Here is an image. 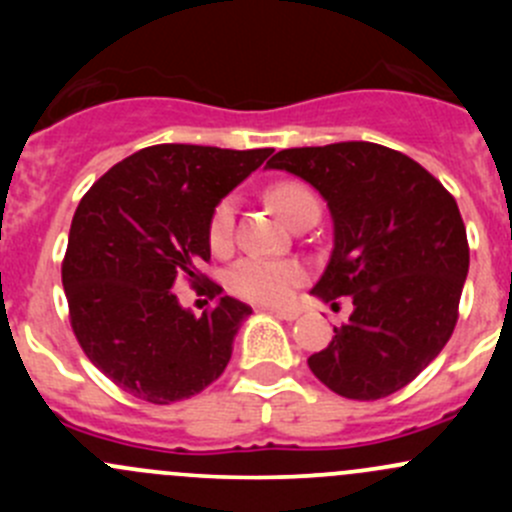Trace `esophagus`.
<instances>
[{
  "label": "esophagus",
  "mask_w": 512,
  "mask_h": 512,
  "mask_svg": "<svg viewBox=\"0 0 512 512\" xmlns=\"http://www.w3.org/2000/svg\"><path fill=\"white\" fill-rule=\"evenodd\" d=\"M272 314H275V317H280V319H287V322H292V319L299 317L297 309H272Z\"/></svg>",
  "instance_id": "1"
}]
</instances>
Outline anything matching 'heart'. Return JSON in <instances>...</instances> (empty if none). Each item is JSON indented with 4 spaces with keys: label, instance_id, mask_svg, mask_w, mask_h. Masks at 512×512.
<instances>
[{
    "label": "heart",
    "instance_id": "obj_1",
    "mask_svg": "<svg viewBox=\"0 0 512 512\" xmlns=\"http://www.w3.org/2000/svg\"><path fill=\"white\" fill-rule=\"evenodd\" d=\"M267 200L272 208L287 220L289 225L304 213H319V200L312 188L297 180H282L272 185ZM235 230V198H223L215 205L210 215L208 237L213 250H225L232 242ZM307 280V272L294 260H272V257L250 255L237 260L227 272V287L237 297L252 299L262 304H282L294 294V289L302 287Z\"/></svg>",
    "mask_w": 512,
    "mask_h": 512
}]
</instances>
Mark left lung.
<instances>
[{
    "instance_id": "obj_1",
    "label": "left lung",
    "mask_w": 512,
    "mask_h": 512,
    "mask_svg": "<svg viewBox=\"0 0 512 512\" xmlns=\"http://www.w3.org/2000/svg\"><path fill=\"white\" fill-rule=\"evenodd\" d=\"M270 168L299 175L334 218V250L312 294L352 297L349 322L307 359L344 399L404 389L451 339L468 275V237L453 195L423 165L379 143L287 148Z\"/></svg>"
}]
</instances>
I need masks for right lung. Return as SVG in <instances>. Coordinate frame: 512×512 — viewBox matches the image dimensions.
Instances as JSON below:
<instances>
[{
    "instance_id": "right-lung-1",
    "label": "right lung",
    "mask_w": 512,
    "mask_h": 512,
    "mask_svg": "<svg viewBox=\"0 0 512 512\" xmlns=\"http://www.w3.org/2000/svg\"><path fill=\"white\" fill-rule=\"evenodd\" d=\"M270 153L160 143L113 165L81 198L61 282L76 342L118 389L163 406L225 371L252 307L225 294L195 317L173 289L223 292L198 270L210 262V215Z\"/></svg>"
}]
</instances>
